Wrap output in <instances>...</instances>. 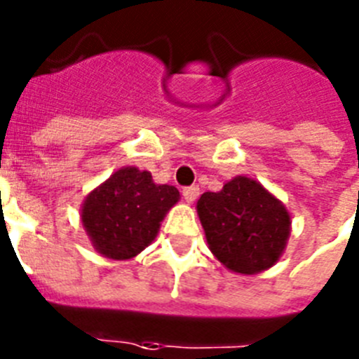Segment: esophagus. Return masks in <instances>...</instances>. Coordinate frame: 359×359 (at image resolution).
I'll return each mask as SVG.
<instances>
[{"instance_id": "1", "label": "esophagus", "mask_w": 359, "mask_h": 359, "mask_svg": "<svg viewBox=\"0 0 359 359\" xmlns=\"http://www.w3.org/2000/svg\"><path fill=\"white\" fill-rule=\"evenodd\" d=\"M183 198H185L187 203H194L199 196V187L198 185H192V187H185L182 190Z\"/></svg>"}]
</instances>
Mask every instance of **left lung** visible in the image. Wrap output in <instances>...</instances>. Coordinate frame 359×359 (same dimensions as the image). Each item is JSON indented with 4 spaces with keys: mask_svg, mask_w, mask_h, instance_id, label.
<instances>
[{
    "mask_svg": "<svg viewBox=\"0 0 359 359\" xmlns=\"http://www.w3.org/2000/svg\"><path fill=\"white\" fill-rule=\"evenodd\" d=\"M198 214L212 253L236 273L253 275L278 261L290 236V214L250 177L237 176L221 192H205Z\"/></svg>",
    "mask_w": 359,
    "mask_h": 359,
    "instance_id": "obj_1",
    "label": "left lung"
}]
</instances>
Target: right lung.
Masks as SVG:
<instances>
[{"label":"right lung","mask_w":359,"mask_h":359,"mask_svg":"<svg viewBox=\"0 0 359 359\" xmlns=\"http://www.w3.org/2000/svg\"><path fill=\"white\" fill-rule=\"evenodd\" d=\"M177 199L176 187L156 185L147 170L126 167L86 198L82 224L98 253L123 261L154 241Z\"/></svg>","instance_id":"right-lung-1"}]
</instances>
